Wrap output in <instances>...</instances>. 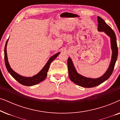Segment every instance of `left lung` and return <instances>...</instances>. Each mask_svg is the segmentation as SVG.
Listing matches in <instances>:
<instances>
[{
  "mask_svg": "<svg viewBox=\"0 0 120 120\" xmlns=\"http://www.w3.org/2000/svg\"><path fill=\"white\" fill-rule=\"evenodd\" d=\"M97 19L98 23V30L99 32H104L110 39L112 55H111L110 63L105 73L102 76L96 79L87 78L78 73L75 68L71 59L70 58V57H68L67 63H68L69 77L70 80L74 83L83 87L91 88L96 87L108 80L112 74L115 64L117 58L118 49L115 34L112 29L111 28V27L108 26L101 17L98 16Z\"/></svg>",
  "mask_w": 120,
  "mask_h": 120,
  "instance_id": "obj_1",
  "label": "left lung"
}]
</instances>
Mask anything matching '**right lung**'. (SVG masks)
<instances>
[{
  "label": "right lung",
  "instance_id": "add662e5",
  "mask_svg": "<svg viewBox=\"0 0 120 120\" xmlns=\"http://www.w3.org/2000/svg\"><path fill=\"white\" fill-rule=\"evenodd\" d=\"M9 39H8L7 41L5 44L4 48V59H5V63L7 69L9 73L10 74L11 76L15 79L16 81H17L21 84L24 86H32L34 85H37L41 82L43 81L46 78L47 75V72H48L49 67L51 63V62L53 61L54 60H55L57 58V57L60 55V52L58 53L55 54L52 56H51L49 58L48 61L46 63V64L44 65V67L42 68V69L37 74L34 75L32 77H26L22 76V75L16 73L11 68L10 65L9 64V62H8V56H7V51H6V47H7V44Z\"/></svg>",
  "mask_w": 120,
  "mask_h": 120
}]
</instances>
